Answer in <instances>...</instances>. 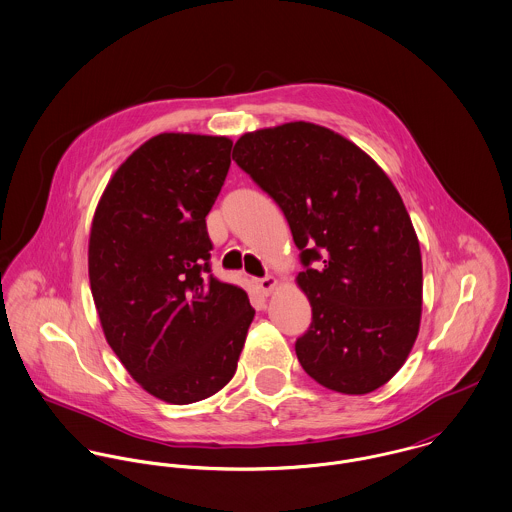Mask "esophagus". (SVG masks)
I'll list each match as a JSON object with an SVG mask.
<instances>
[{
  "label": "esophagus",
  "mask_w": 512,
  "mask_h": 512,
  "mask_svg": "<svg viewBox=\"0 0 512 512\" xmlns=\"http://www.w3.org/2000/svg\"><path fill=\"white\" fill-rule=\"evenodd\" d=\"M255 284H257V288H259V292H263L265 296H269V294L275 290V286H277V279H275V277H263V279H257Z\"/></svg>",
  "instance_id": "esophagus-1"
}]
</instances>
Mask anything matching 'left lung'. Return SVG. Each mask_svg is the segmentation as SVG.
<instances>
[{
	"label": "left lung",
	"instance_id": "left-lung-1",
	"mask_svg": "<svg viewBox=\"0 0 512 512\" xmlns=\"http://www.w3.org/2000/svg\"><path fill=\"white\" fill-rule=\"evenodd\" d=\"M235 163L283 210L300 249L312 324L294 349L326 389L365 395L406 361L420 328L422 257L391 178L322 125L245 133Z\"/></svg>",
	"mask_w": 512,
	"mask_h": 512
}]
</instances>
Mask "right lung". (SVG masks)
<instances>
[{
    "instance_id": "add662e5",
    "label": "right lung",
    "mask_w": 512,
    "mask_h": 512,
    "mask_svg": "<svg viewBox=\"0 0 512 512\" xmlns=\"http://www.w3.org/2000/svg\"><path fill=\"white\" fill-rule=\"evenodd\" d=\"M231 139L161 133L115 171L94 214L88 273L115 355L153 397L190 404L231 381L255 310L212 275L206 216Z\"/></svg>"
}]
</instances>
